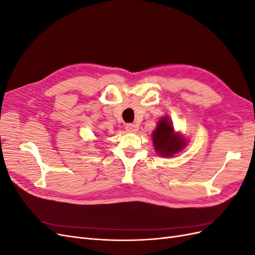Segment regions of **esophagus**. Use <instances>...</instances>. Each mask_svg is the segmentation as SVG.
I'll return each instance as SVG.
<instances>
[{"instance_id": "obj_1", "label": "esophagus", "mask_w": 255, "mask_h": 255, "mask_svg": "<svg viewBox=\"0 0 255 255\" xmlns=\"http://www.w3.org/2000/svg\"><path fill=\"white\" fill-rule=\"evenodd\" d=\"M126 129L128 133H135L137 132V126L133 125V123H128V125H126Z\"/></svg>"}]
</instances>
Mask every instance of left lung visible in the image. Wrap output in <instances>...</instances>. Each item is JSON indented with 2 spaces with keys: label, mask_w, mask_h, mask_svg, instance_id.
Masks as SVG:
<instances>
[{
  "label": "left lung",
  "mask_w": 255,
  "mask_h": 255,
  "mask_svg": "<svg viewBox=\"0 0 255 255\" xmlns=\"http://www.w3.org/2000/svg\"><path fill=\"white\" fill-rule=\"evenodd\" d=\"M152 137L155 150L161 156H172L185 146L183 138L174 133L171 122L166 117L159 120Z\"/></svg>",
  "instance_id": "left-lung-1"
}]
</instances>
